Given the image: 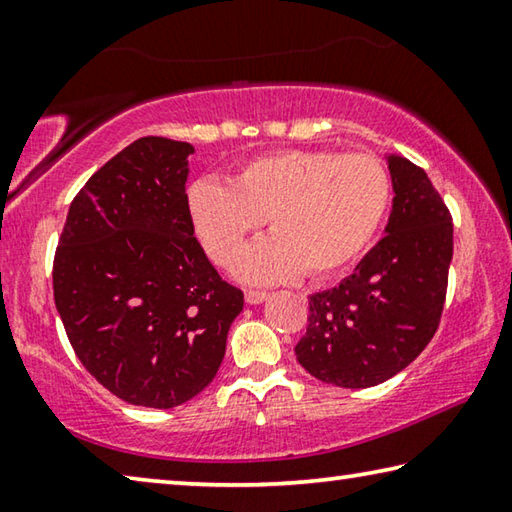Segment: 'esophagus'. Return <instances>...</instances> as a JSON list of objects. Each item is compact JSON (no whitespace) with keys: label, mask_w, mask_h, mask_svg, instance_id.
Instances as JSON below:
<instances>
[{"label":"esophagus","mask_w":512,"mask_h":512,"mask_svg":"<svg viewBox=\"0 0 512 512\" xmlns=\"http://www.w3.org/2000/svg\"><path fill=\"white\" fill-rule=\"evenodd\" d=\"M268 298V293L266 291H246V302L248 305H262V302Z\"/></svg>","instance_id":"esophagus-1"}]
</instances>
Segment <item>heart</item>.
I'll return each mask as SVG.
<instances>
[{
	"mask_svg": "<svg viewBox=\"0 0 512 512\" xmlns=\"http://www.w3.org/2000/svg\"><path fill=\"white\" fill-rule=\"evenodd\" d=\"M388 203L391 176L368 153L275 151L241 164L228 185L203 178L187 189L189 216L219 266L268 219L273 237L235 264L250 284L341 273L368 248Z\"/></svg>",
	"mask_w": 512,
	"mask_h": 512,
	"instance_id": "heart-1",
	"label": "heart"
}]
</instances>
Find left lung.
Returning <instances> with one entry per match:
<instances>
[{"instance_id": "8db88e82", "label": "left lung", "mask_w": 512, "mask_h": 512, "mask_svg": "<svg viewBox=\"0 0 512 512\" xmlns=\"http://www.w3.org/2000/svg\"><path fill=\"white\" fill-rule=\"evenodd\" d=\"M393 210L386 237L339 284L309 296L296 359L341 388H368L402 372L436 334L443 314L454 225L427 173L386 155Z\"/></svg>"}]
</instances>
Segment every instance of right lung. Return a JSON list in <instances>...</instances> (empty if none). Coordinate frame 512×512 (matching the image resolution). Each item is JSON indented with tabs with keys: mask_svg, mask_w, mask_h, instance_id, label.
Listing matches in <instances>:
<instances>
[{
	"mask_svg": "<svg viewBox=\"0 0 512 512\" xmlns=\"http://www.w3.org/2000/svg\"><path fill=\"white\" fill-rule=\"evenodd\" d=\"M194 146L140 137L69 205L54 300L85 370L119 400L173 409L219 370L244 293L194 237L185 183Z\"/></svg>",
	"mask_w": 512,
	"mask_h": 512,
	"instance_id": "obj_1",
	"label": "right lung"
}]
</instances>
